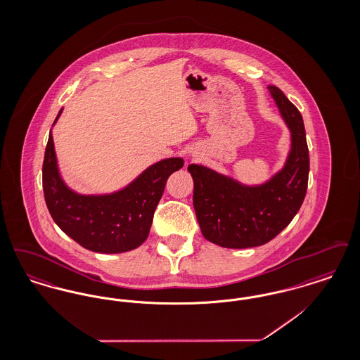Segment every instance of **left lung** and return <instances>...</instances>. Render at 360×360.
Wrapping results in <instances>:
<instances>
[{"label": "left lung", "instance_id": "obj_1", "mask_svg": "<svg viewBox=\"0 0 360 360\" xmlns=\"http://www.w3.org/2000/svg\"><path fill=\"white\" fill-rule=\"evenodd\" d=\"M267 89L291 132L290 153L281 172L266 184L247 186L204 166L188 167L201 232L225 248L257 247L274 239L290 224L307 194L309 150L302 116L281 89Z\"/></svg>", "mask_w": 360, "mask_h": 360}]
</instances>
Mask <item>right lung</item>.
<instances>
[{"instance_id":"add662e5","label":"right lung","mask_w":360,"mask_h":360,"mask_svg":"<svg viewBox=\"0 0 360 360\" xmlns=\"http://www.w3.org/2000/svg\"><path fill=\"white\" fill-rule=\"evenodd\" d=\"M60 113L62 109L53 124ZM182 167V158L163 159L116 193L82 195L63 182L50 132L43 162V191L53 221L68 236L93 252L120 254L135 250L148 238L166 182Z\"/></svg>"}]
</instances>
